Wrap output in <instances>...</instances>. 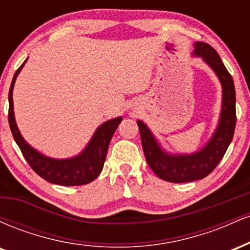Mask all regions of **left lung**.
<instances>
[{
	"label": "left lung",
	"instance_id": "obj_1",
	"mask_svg": "<svg viewBox=\"0 0 250 250\" xmlns=\"http://www.w3.org/2000/svg\"><path fill=\"white\" fill-rule=\"evenodd\" d=\"M194 55L202 57L203 61L215 71L222 84V109L220 121L207 145L193 154H168L161 148L147 125L142 121H137L143 153L148 166L160 179L168 182H191L208 176L225 156L233 140L236 125L234 81L219 54L207 43L196 42Z\"/></svg>",
	"mask_w": 250,
	"mask_h": 250
}]
</instances>
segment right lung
Wrapping results in <instances>:
<instances>
[{"mask_svg":"<svg viewBox=\"0 0 250 250\" xmlns=\"http://www.w3.org/2000/svg\"><path fill=\"white\" fill-rule=\"evenodd\" d=\"M25 61L21 67L16 70L15 75L11 81L9 89V113H8V121L14 140L17 143L24 159L29 163V166L37 175L50 183H55L60 186H82L90 183L99 176L104 165L105 156L109 143L111 137L119 127L122 117L109 120L100 125L96 129L95 134L91 137L90 142L81 154L75 157L64 160L51 159L39 153L36 149L25 142L17 128L15 116H14V103H13V89L15 84L16 77L24 65Z\"/></svg>","mask_w":250,"mask_h":250,"instance_id":"right-lung-1","label":"right lung"}]
</instances>
